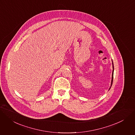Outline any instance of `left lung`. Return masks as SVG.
<instances>
[{
    "label": "left lung",
    "mask_w": 135,
    "mask_h": 135,
    "mask_svg": "<svg viewBox=\"0 0 135 135\" xmlns=\"http://www.w3.org/2000/svg\"><path fill=\"white\" fill-rule=\"evenodd\" d=\"M113 73H112V83H111V87H112V84H113V76H114V65H113ZM111 87H110V88H109V89H110V88H111Z\"/></svg>",
    "instance_id": "1"
}]
</instances>
